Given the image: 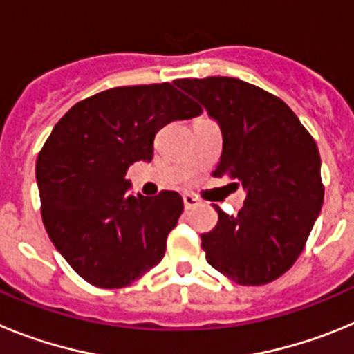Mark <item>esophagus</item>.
<instances>
[{"instance_id":"34e87169","label":"esophagus","mask_w":354,"mask_h":354,"mask_svg":"<svg viewBox=\"0 0 354 354\" xmlns=\"http://www.w3.org/2000/svg\"><path fill=\"white\" fill-rule=\"evenodd\" d=\"M183 202L186 209H195L196 205H198V200H196L193 195H189V193H186V195L183 196Z\"/></svg>"}]
</instances>
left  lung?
Returning a JSON list of instances; mask_svg holds the SVG:
<instances>
[{"mask_svg": "<svg viewBox=\"0 0 354 354\" xmlns=\"http://www.w3.org/2000/svg\"><path fill=\"white\" fill-rule=\"evenodd\" d=\"M220 126L216 177L243 186L236 216L221 211L202 234L209 264L241 286L282 277L303 252L324 198L321 158L308 131L278 97L236 77L177 80Z\"/></svg>", "mask_w": 354, "mask_h": 354, "instance_id": "obj_1", "label": "left lung"}]
</instances>
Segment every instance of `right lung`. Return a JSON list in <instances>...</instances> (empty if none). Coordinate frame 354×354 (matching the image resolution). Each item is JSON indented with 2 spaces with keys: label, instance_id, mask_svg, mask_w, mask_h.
Listing matches in <instances>:
<instances>
[{
  "label": "right lung",
  "instance_id": "right-lung-1",
  "mask_svg": "<svg viewBox=\"0 0 354 354\" xmlns=\"http://www.w3.org/2000/svg\"><path fill=\"white\" fill-rule=\"evenodd\" d=\"M200 113L174 84H140L88 97L53 127L35 168L42 220L86 282L118 289L161 262L183 198L129 195L126 174L136 161H152L162 126Z\"/></svg>",
  "mask_w": 354,
  "mask_h": 354
}]
</instances>
